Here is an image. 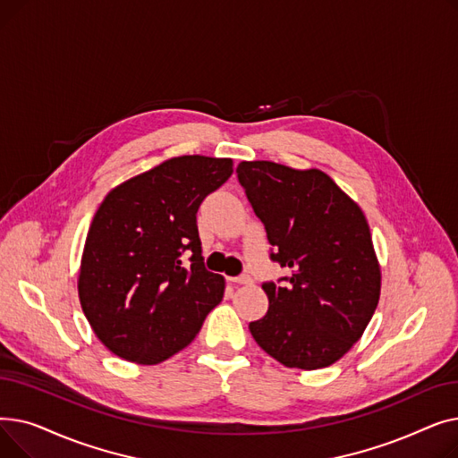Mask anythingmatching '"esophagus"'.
<instances>
[{
	"mask_svg": "<svg viewBox=\"0 0 458 458\" xmlns=\"http://www.w3.org/2000/svg\"><path fill=\"white\" fill-rule=\"evenodd\" d=\"M232 284H242V285H245V284H252V278L249 276V275H242V276H233V278H228Z\"/></svg>",
	"mask_w": 458,
	"mask_h": 458,
	"instance_id": "34e87169",
	"label": "esophagus"
}]
</instances>
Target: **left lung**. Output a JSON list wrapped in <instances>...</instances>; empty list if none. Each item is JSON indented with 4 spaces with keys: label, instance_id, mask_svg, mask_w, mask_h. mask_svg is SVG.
<instances>
[{
    "label": "left lung",
    "instance_id": "left-lung-1",
    "mask_svg": "<svg viewBox=\"0 0 458 458\" xmlns=\"http://www.w3.org/2000/svg\"><path fill=\"white\" fill-rule=\"evenodd\" d=\"M237 180L266 226L271 259L290 275L263 282L267 314L249 325L285 368L321 369L360 340L380 297L366 216L318 168L242 161Z\"/></svg>",
    "mask_w": 458,
    "mask_h": 458
}]
</instances>
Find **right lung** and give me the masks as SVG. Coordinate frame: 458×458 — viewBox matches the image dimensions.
Here are the masks:
<instances>
[{"label": "right lung", "instance_id": "obj_1", "mask_svg": "<svg viewBox=\"0 0 458 458\" xmlns=\"http://www.w3.org/2000/svg\"><path fill=\"white\" fill-rule=\"evenodd\" d=\"M233 173L232 159L182 156L114 187L96 211L80 271V301L98 340L152 366L187 347L223 301L206 269L197 211ZM191 254L185 268L181 254Z\"/></svg>", "mask_w": 458, "mask_h": 458}]
</instances>
